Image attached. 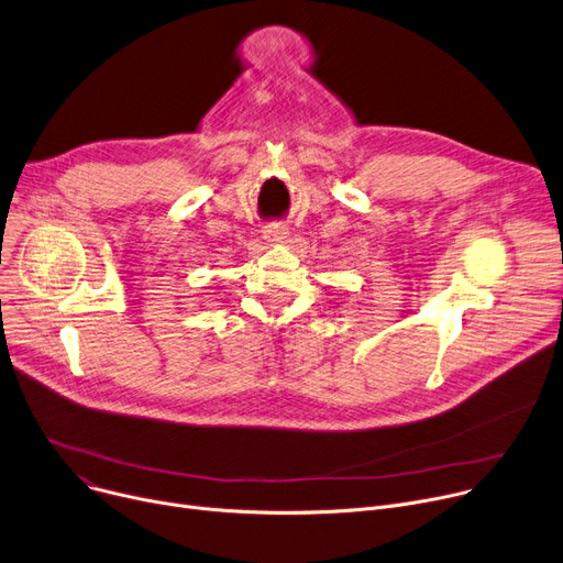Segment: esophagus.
Segmentation results:
<instances>
[{"instance_id": "34e87169", "label": "esophagus", "mask_w": 563, "mask_h": 563, "mask_svg": "<svg viewBox=\"0 0 563 563\" xmlns=\"http://www.w3.org/2000/svg\"><path fill=\"white\" fill-rule=\"evenodd\" d=\"M262 233H265L267 242H283L287 238V229L283 227V223H267Z\"/></svg>"}]
</instances>
